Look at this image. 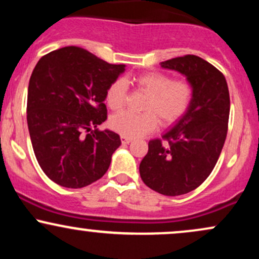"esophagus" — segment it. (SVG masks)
Listing matches in <instances>:
<instances>
[{
  "label": "esophagus",
  "instance_id": "obj_1",
  "mask_svg": "<svg viewBox=\"0 0 259 259\" xmlns=\"http://www.w3.org/2000/svg\"><path fill=\"white\" fill-rule=\"evenodd\" d=\"M132 141H133V139L125 138V136H121V142H123V144H130Z\"/></svg>",
  "mask_w": 259,
  "mask_h": 259
}]
</instances>
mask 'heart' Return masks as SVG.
Wrapping results in <instances>:
<instances>
[{
	"label": "heart",
	"mask_w": 259,
	"mask_h": 259,
	"mask_svg": "<svg viewBox=\"0 0 259 259\" xmlns=\"http://www.w3.org/2000/svg\"><path fill=\"white\" fill-rule=\"evenodd\" d=\"M134 85L147 97L144 101L142 113L124 111L113 115L111 126L125 138H139L152 132L158 125H170L185 115L194 99V88L185 79L173 80L160 72L142 73L133 78ZM127 100L125 80L117 79L106 90V102L113 111H119Z\"/></svg>",
	"instance_id": "obj_1"
}]
</instances>
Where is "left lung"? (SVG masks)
Returning a JSON list of instances; mask_svg holds the SVG:
<instances>
[{
    "label": "left lung",
    "instance_id": "left-lung-1",
    "mask_svg": "<svg viewBox=\"0 0 259 259\" xmlns=\"http://www.w3.org/2000/svg\"><path fill=\"white\" fill-rule=\"evenodd\" d=\"M162 67L184 74L194 99L173 129L148 142L140 175L156 192L179 196L197 189L214 169L227 139L230 96L223 73L198 56L168 59Z\"/></svg>",
    "mask_w": 259,
    "mask_h": 259
}]
</instances>
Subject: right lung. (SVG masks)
<instances>
[{"mask_svg": "<svg viewBox=\"0 0 259 259\" xmlns=\"http://www.w3.org/2000/svg\"><path fill=\"white\" fill-rule=\"evenodd\" d=\"M125 64H111L78 46L42 56L30 76L26 120L35 157L58 185L80 189L105 175L120 138L99 130L103 101Z\"/></svg>", "mask_w": 259, "mask_h": 259, "instance_id": "1", "label": "right lung"}]
</instances>
